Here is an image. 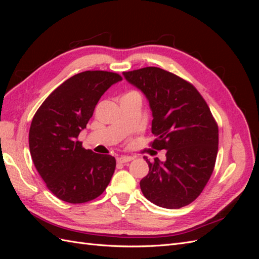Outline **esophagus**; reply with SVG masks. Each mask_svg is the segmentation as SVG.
Here are the masks:
<instances>
[{
  "mask_svg": "<svg viewBox=\"0 0 259 259\" xmlns=\"http://www.w3.org/2000/svg\"><path fill=\"white\" fill-rule=\"evenodd\" d=\"M133 160V156H128V155H121L119 158L116 159L117 163H127L130 161Z\"/></svg>",
  "mask_w": 259,
  "mask_h": 259,
  "instance_id": "34e87169",
  "label": "esophagus"
}]
</instances>
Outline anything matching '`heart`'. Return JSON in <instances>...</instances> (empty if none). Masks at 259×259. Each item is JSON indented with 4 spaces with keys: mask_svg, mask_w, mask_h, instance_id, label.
Listing matches in <instances>:
<instances>
[{
    "mask_svg": "<svg viewBox=\"0 0 259 259\" xmlns=\"http://www.w3.org/2000/svg\"><path fill=\"white\" fill-rule=\"evenodd\" d=\"M123 96H136V97H140L139 93L136 92V91H131V92L125 94V95H123ZM123 96H122V97H123Z\"/></svg>",
    "mask_w": 259,
    "mask_h": 259,
    "instance_id": "obj_1",
    "label": "heart"
}]
</instances>
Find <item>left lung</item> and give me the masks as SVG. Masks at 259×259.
Returning <instances> with one entry per match:
<instances>
[{
	"label": "left lung",
	"instance_id": "8db88e82",
	"mask_svg": "<svg viewBox=\"0 0 259 259\" xmlns=\"http://www.w3.org/2000/svg\"><path fill=\"white\" fill-rule=\"evenodd\" d=\"M144 93L152 112L151 147L166 150V160L150 162L140 180L146 199L164 208L190 204L213 173L218 151V126L205 100L192 84L161 68L123 72Z\"/></svg>",
	"mask_w": 259,
	"mask_h": 259
}]
</instances>
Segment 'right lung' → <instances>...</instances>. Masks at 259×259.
I'll return each mask as SVG.
<instances>
[{"mask_svg":"<svg viewBox=\"0 0 259 259\" xmlns=\"http://www.w3.org/2000/svg\"><path fill=\"white\" fill-rule=\"evenodd\" d=\"M122 76L108 71H84L65 81L44 100L29 131L31 158L51 192L79 204L105 191L115 169L112 155L86 150L76 140L98 100Z\"/></svg>","mask_w":259,"mask_h":259,"instance_id":"add662e5","label":"right lung"}]
</instances>
